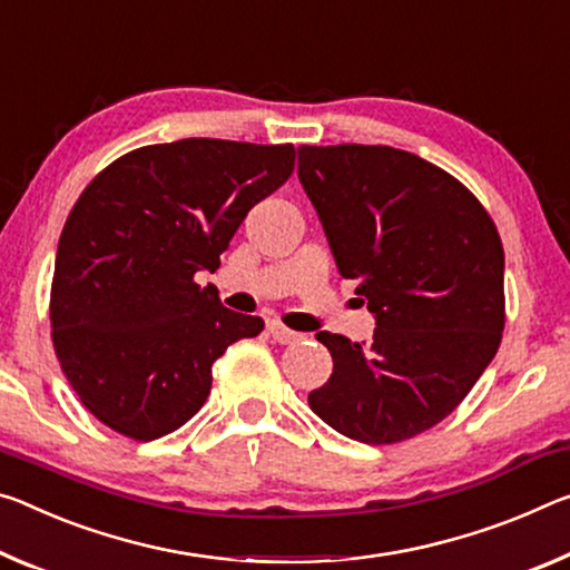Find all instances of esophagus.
Instances as JSON below:
<instances>
[{"label": "esophagus", "mask_w": 570, "mask_h": 570, "mask_svg": "<svg viewBox=\"0 0 570 570\" xmlns=\"http://www.w3.org/2000/svg\"><path fill=\"white\" fill-rule=\"evenodd\" d=\"M266 330H268L271 337H274V342H278V345H296V342L302 340L299 332L284 327L282 322H268Z\"/></svg>", "instance_id": "1"}]
</instances>
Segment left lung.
Segmentation results:
<instances>
[{
  "mask_svg": "<svg viewBox=\"0 0 570 570\" xmlns=\"http://www.w3.org/2000/svg\"><path fill=\"white\" fill-rule=\"evenodd\" d=\"M299 183L370 342L320 332L332 375L312 411L342 436L395 444L466 399L504 330V250L480 200L431 161L367 144L299 147Z\"/></svg>",
  "mask_w": 570,
  "mask_h": 570,
  "instance_id": "obj_1",
  "label": "left lung"
}]
</instances>
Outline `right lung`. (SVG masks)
Instances as JSON below:
<instances>
[{
  "instance_id": "add662e5",
  "label": "right lung",
  "mask_w": 570,
  "mask_h": 570,
  "mask_svg": "<svg viewBox=\"0 0 570 570\" xmlns=\"http://www.w3.org/2000/svg\"><path fill=\"white\" fill-rule=\"evenodd\" d=\"M292 144L179 139L129 151L60 233L52 342L86 409L137 441L203 409L213 363L264 320L225 309L195 274L220 266L243 218L294 169Z\"/></svg>"
}]
</instances>
